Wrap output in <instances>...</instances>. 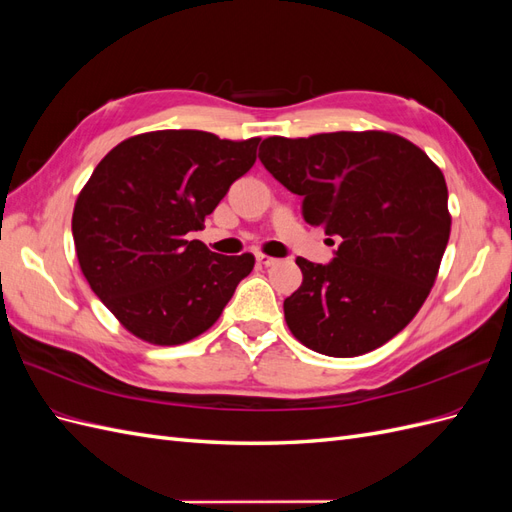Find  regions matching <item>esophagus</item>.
<instances>
[{
  "mask_svg": "<svg viewBox=\"0 0 512 512\" xmlns=\"http://www.w3.org/2000/svg\"><path fill=\"white\" fill-rule=\"evenodd\" d=\"M256 262H258V265L269 269V267L280 265V258H273V256H267V254H256Z\"/></svg>",
  "mask_w": 512,
  "mask_h": 512,
  "instance_id": "1",
  "label": "esophagus"
}]
</instances>
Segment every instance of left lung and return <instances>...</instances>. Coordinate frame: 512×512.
Here are the masks:
<instances>
[{"label": "left lung", "instance_id": "8db88e82", "mask_svg": "<svg viewBox=\"0 0 512 512\" xmlns=\"http://www.w3.org/2000/svg\"><path fill=\"white\" fill-rule=\"evenodd\" d=\"M258 158L303 218L339 239L335 258H297L303 284L284 301L288 329L327 356H359L389 342L436 282L451 215L442 170L389 132L271 136Z\"/></svg>", "mask_w": 512, "mask_h": 512}]
</instances>
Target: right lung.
<instances>
[{"instance_id":"1","label":"right lung","mask_w":512,"mask_h":512,"mask_svg":"<svg viewBox=\"0 0 512 512\" xmlns=\"http://www.w3.org/2000/svg\"><path fill=\"white\" fill-rule=\"evenodd\" d=\"M260 138L200 130L128 138L104 156L76 198L72 237L96 297L132 335L177 346L220 318L254 256L188 241L256 162Z\"/></svg>"}]
</instances>
